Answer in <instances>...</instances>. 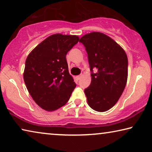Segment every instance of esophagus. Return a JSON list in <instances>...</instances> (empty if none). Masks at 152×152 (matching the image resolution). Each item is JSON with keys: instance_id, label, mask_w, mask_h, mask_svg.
<instances>
[{"instance_id": "esophagus-1", "label": "esophagus", "mask_w": 152, "mask_h": 152, "mask_svg": "<svg viewBox=\"0 0 152 152\" xmlns=\"http://www.w3.org/2000/svg\"><path fill=\"white\" fill-rule=\"evenodd\" d=\"M82 77H83V75H80V76H77L76 78L77 80H80V79L82 78Z\"/></svg>"}]
</instances>
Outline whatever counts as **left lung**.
<instances>
[{
  "label": "left lung",
  "mask_w": 152,
  "mask_h": 152,
  "mask_svg": "<svg viewBox=\"0 0 152 152\" xmlns=\"http://www.w3.org/2000/svg\"><path fill=\"white\" fill-rule=\"evenodd\" d=\"M83 43L88 54L91 83L85 89L88 105L103 112L117 103L128 78V58L124 50L105 34L93 32L84 35ZM98 70L93 73L92 69Z\"/></svg>",
  "instance_id": "8db88e82"
}]
</instances>
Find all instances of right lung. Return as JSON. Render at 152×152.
Instances as JSON below:
<instances>
[{"instance_id": "obj_1", "label": "right lung", "mask_w": 152, "mask_h": 152, "mask_svg": "<svg viewBox=\"0 0 152 152\" xmlns=\"http://www.w3.org/2000/svg\"><path fill=\"white\" fill-rule=\"evenodd\" d=\"M78 40L76 35H50L26 60V88L36 103L46 111L53 112L66 105L76 87L69 73L66 55Z\"/></svg>"}]
</instances>
